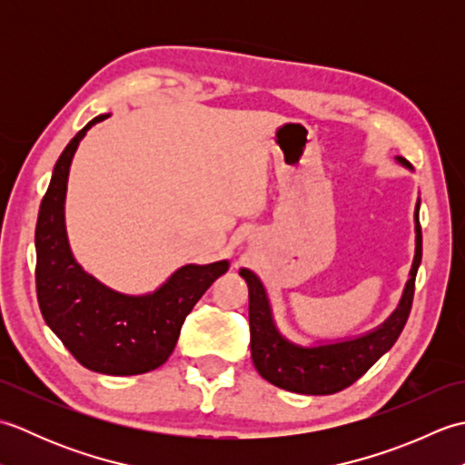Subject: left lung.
I'll list each match as a JSON object with an SVG mask.
<instances>
[{
    "instance_id": "obj_1",
    "label": "left lung",
    "mask_w": 465,
    "mask_h": 465,
    "mask_svg": "<svg viewBox=\"0 0 465 465\" xmlns=\"http://www.w3.org/2000/svg\"><path fill=\"white\" fill-rule=\"evenodd\" d=\"M396 160L408 170H413L403 157L398 155ZM413 220H416V255H413L410 280L403 288L398 308L381 325L358 335V338L310 345V348L290 341L280 333L273 322L268 292H265L262 280L252 270H240V275L250 290L252 360L263 380L282 390L303 393V396H330V393L341 391L358 381L396 343L408 322L413 285H416V273L421 262L420 200L416 203V212H413Z\"/></svg>"
}]
</instances>
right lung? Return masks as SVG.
I'll use <instances>...</instances> for the list:
<instances>
[{"instance_id":"add662e5","label":"right lung","mask_w":465,"mask_h":465,"mask_svg":"<svg viewBox=\"0 0 465 465\" xmlns=\"http://www.w3.org/2000/svg\"><path fill=\"white\" fill-rule=\"evenodd\" d=\"M105 117L110 114L94 117L77 132L54 167L35 225V288L45 323L84 368L137 375L167 361L187 313L230 262L182 265L145 295L107 288L75 262L65 232L69 165L87 130Z\"/></svg>"}]
</instances>
